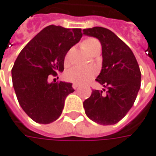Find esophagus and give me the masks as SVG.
<instances>
[{
  "label": "esophagus",
  "mask_w": 156,
  "mask_h": 156,
  "mask_svg": "<svg viewBox=\"0 0 156 156\" xmlns=\"http://www.w3.org/2000/svg\"><path fill=\"white\" fill-rule=\"evenodd\" d=\"M72 87H73V89H75V90H76V89H78L79 85H77V84H73V85H72Z\"/></svg>",
  "instance_id": "esophagus-1"
}]
</instances>
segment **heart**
<instances>
[{
	"label": "heart",
	"mask_w": 156,
	"mask_h": 156,
	"mask_svg": "<svg viewBox=\"0 0 156 156\" xmlns=\"http://www.w3.org/2000/svg\"><path fill=\"white\" fill-rule=\"evenodd\" d=\"M82 48L87 51L89 54L94 55L99 53L101 51V44L98 39L93 37H88L81 43ZM71 57V51H69L65 56L64 63L65 65H69ZM96 74L93 68H82V67H73L65 73V78L68 81L77 85H84L91 80Z\"/></svg>",
	"instance_id": "obj_1"
}]
</instances>
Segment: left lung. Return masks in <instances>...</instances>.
I'll use <instances>...</instances> for the list:
<instances>
[{
    "mask_svg": "<svg viewBox=\"0 0 156 156\" xmlns=\"http://www.w3.org/2000/svg\"><path fill=\"white\" fill-rule=\"evenodd\" d=\"M84 35L98 38L102 46V70L96 81L105 88L93 90L83 103L85 114L100 125H113L131 109L140 88L141 73L131 49L110 30L93 27Z\"/></svg>",
    "mask_w": 156,
    "mask_h": 156,
    "instance_id": "obj_1",
    "label": "left lung"
}]
</instances>
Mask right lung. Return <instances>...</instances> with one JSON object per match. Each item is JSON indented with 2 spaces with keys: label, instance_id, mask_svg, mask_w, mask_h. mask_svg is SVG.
<instances>
[{
  "label": "right lung",
  "instance_id": "1",
  "mask_svg": "<svg viewBox=\"0 0 156 156\" xmlns=\"http://www.w3.org/2000/svg\"><path fill=\"white\" fill-rule=\"evenodd\" d=\"M81 29L50 25L30 41L12 68V82L20 105L28 116L40 124L57 120L66 97L74 91L72 84L49 83V75L64 71L65 54L78 43Z\"/></svg>",
  "mask_w": 156,
  "mask_h": 156
}]
</instances>
